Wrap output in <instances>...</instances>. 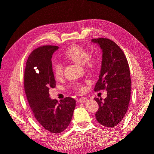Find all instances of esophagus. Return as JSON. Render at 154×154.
<instances>
[{
	"instance_id": "obj_1",
	"label": "esophagus",
	"mask_w": 154,
	"mask_h": 154,
	"mask_svg": "<svg viewBox=\"0 0 154 154\" xmlns=\"http://www.w3.org/2000/svg\"><path fill=\"white\" fill-rule=\"evenodd\" d=\"M88 100V99L85 97H81L80 99H79V102H80V103H85Z\"/></svg>"
}]
</instances>
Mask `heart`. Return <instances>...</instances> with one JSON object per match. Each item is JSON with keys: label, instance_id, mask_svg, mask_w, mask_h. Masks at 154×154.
<instances>
[{"label": "heart", "instance_id": "1", "mask_svg": "<svg viewBox=\"0 0 154 154\" xmlns=\"http://www.w3.org/2000/svg\"><path fill=\"white\" fill-rule=\"evenodd\" d=\"M89 51L85 48L80 45H73L69 48L64 53V57L81 66L85 65L88 68H92L94 66V62L92 58H89ZM53 72L56 78H60L63 74V66L60 62H54L53 64ZM73 89L78 92H82L85 88L80 83H76L73 86Z\"/></svg>", "mask_w": 154, "mask_h": 154}]
</instances>
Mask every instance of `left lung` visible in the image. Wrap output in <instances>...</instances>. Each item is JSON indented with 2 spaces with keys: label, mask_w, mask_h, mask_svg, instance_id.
Here are the masks:
<instances>
[{
  "label": "left lung",
  "mask_w": 154,
  "mask_h": 154,
  "mask_svg": "<svg viewBox=\"0 0 154 154\" xmlns=\"http://www.w3.org/2000/svg\"><path fill=\"white\" fill-rule=\"evenodd\" d=\"M92 43L102 51V61L99 80L94 91L105 89L107 96L94 98L99 105L96 113L97 122L106 127H114L127 113L131 94V79L129 66L123 51L112 40L99 38Z\"/></svg>",
  "instance_id": "left-lung-1"
}]
</instances>
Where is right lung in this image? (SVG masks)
Segmentation results:
<instances>
[{
  "label": "right lung",
  "instance_id": "obj_1",
  "mask_svg": "<svg viewBox=\"0 0 154 154\" xmlns=\"http://www.w3.org/2000/svg\"><path fill=\"white\" fill-rule=\"evenodd\" d=\"M58 46L45 45L35 49L29 56L24 72V88L32 112L38 123L51 134L62 132L72 118L76 101L71 97L57 100L49 97V88L56 81L52 55Z\"/></svg>",
  "mask_w": 154,
  "mask_h": 154
}]
</instances>
